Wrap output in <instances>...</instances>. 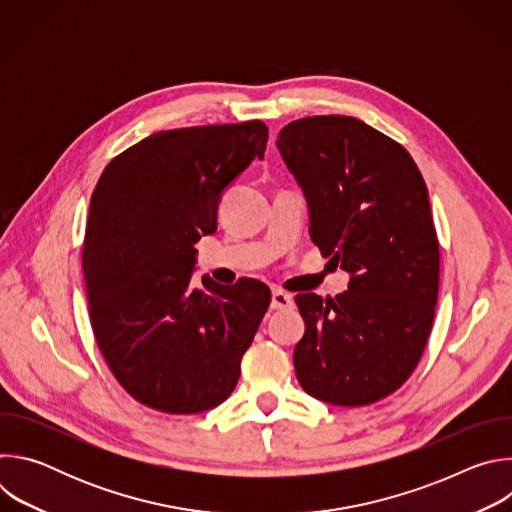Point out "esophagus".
Returning a JSON list of instances; mask_svg holds the SVG:
<instances>
[{"label": "esophagus", "mask_w": 512, "mask_h": 512, "mask_svg": "<svg viewBox=\"0 0 512 512\" xmlns=\"http://www.w3.org/2000/svg\"><path fill=\"white\" fill-rule=\"evenodd\" d=\"M291 306H294V298L285 294V291H281V289H273V294H271V308L273 310H287Z\"/></svg>", "instance_id": "obj_1"}]
</instances>
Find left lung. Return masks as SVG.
<instances>
[{"instance_id": "1", "label": "left lung", "mask_w": 512, "mask_h": 512, "mask_svg": "<svg viewBox=\"0 0 512 512\" xmlns=\"http://www.w3.org/2000/svg\"><path fill=\"white\" fill-rule=\"evenodd\" d=\"M302 186L312 241L348 271L344 294H298L302 389L340 407L395 393L425 350L440 289V243L423 176L401 143L356 117L314 115L279 131Z\"/></svg>"}]
</instances>
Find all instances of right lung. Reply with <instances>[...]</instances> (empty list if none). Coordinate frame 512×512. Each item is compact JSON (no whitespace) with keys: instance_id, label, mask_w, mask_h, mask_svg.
I'll use <instances>...</instances> for the list:
<instances>
[{"instance_id":"1","label":"right lung","mask_w":512,"mask_h":512,"mask_svg":"<svg viewBox=\"0 0 512 512\" xmlns=\"http://www.w3.org/2000/svg\"><path fill=\"white\" fill-rule=\"evenodd\" d=\"M263 121L154 133L115 156L89 208L83 269L91 326L141 405L190 415L223 403L269 308L255 279L192 283L194 245L216 231L223 190L263 158Z\"/></svg>"}]
</instances>
